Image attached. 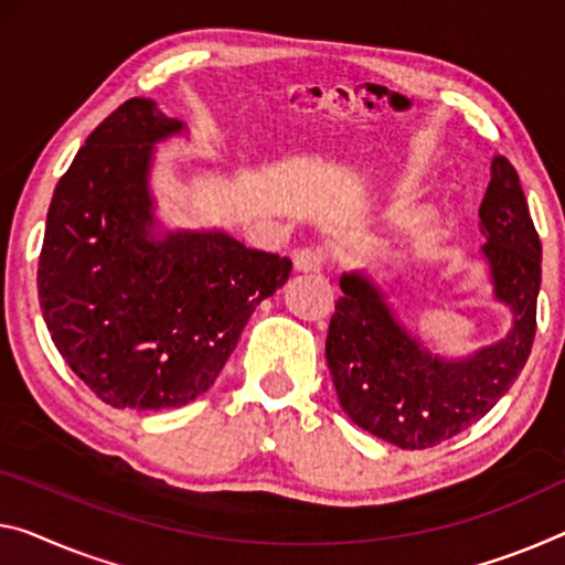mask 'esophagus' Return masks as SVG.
Here are the masks:
<instances>
[{
  "mask_svg": "<svg viewBox=\"0 0 565 565\" xmlns=\"http://www.w3.org/2000/svg\"><path fill=\"white\" fill-rule=\"evenodd\" d=\"M323 255L318 253V249H312V247H306V249H298V253L292 255V265H295V270L298 273H320L323 270Z\"/></svg>",
  "mask_w": 565,
  "mask_h": 565,
  "instance_id": "esophagus-1",
  "label": "esophagus"
}]
</instances>
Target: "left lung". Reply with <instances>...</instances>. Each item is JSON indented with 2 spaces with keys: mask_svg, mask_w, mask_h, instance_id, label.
<instances>
[{
  "mask_svg": "<svg viewBox=\"0 0 565 565\" xmlns=\"http://www.w3.org/2000/svg\"><path fill=\"white\" fill-rule=\"evenodd\" d=\"M482 255L494 298L513 310L500 343L467 359L429 353L388 310L366 275L341 277L343 298L328 326L326 361L343 412L373 437L402 449H427L480 422L515 384L535 338L541 239L505 156H494L480 204Z\"/></svg>",
  "mask_w": 565,
  "mask_h": 565,
  "instance_id": "1",
  "label": "left lung"
}]
</instances>
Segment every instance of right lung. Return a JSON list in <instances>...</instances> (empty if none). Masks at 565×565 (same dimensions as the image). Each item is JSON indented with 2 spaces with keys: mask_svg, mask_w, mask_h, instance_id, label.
Returning a JSON list of instances; mask_svg holds the SVG:
<instances>
[{
  "mask_svg": "<svg viewBox=\"0 0 565 565\" xmlns=\"http://www.w3.org/2000/svg\"><path fill=\"white\" fill-rule=\"evenodd\" d=\"M181 131L153 100H126L85 138L50 202L42 318L75 376L116 409H173L204 394L292 270L216 230L153 237V143Z\"/></svg>",
  "mask_w": 565,
  "mask_h": 565,
  "instance_id": "add662e5",
  "label": "right lung"
}]
</instances>
